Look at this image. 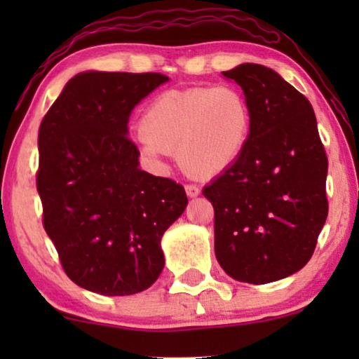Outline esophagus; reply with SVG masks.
<instances>
[{"label":"esophagus","mask_w":359,"mask_h":359,"mask_svg":"<svg viewBox=\"0 0 359 359\" xmlns=\"http://www.w3.org/2000/svg\"><path fill=\"white\" fill-rule=\"evenodd\" d=\"M184 189H186V194H188L189 198H198V196L201 194V189L196 184H186Z\"/></svg>","instance_id":"1"}]
</instances>
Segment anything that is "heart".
<instances>
[{"label":"heart","mask_w":359,"mask_h":359,"mask_svg":"<svg viewBox=\"0 0 359 359\" xmlns=\"http://www.w3.org/2000/svg\"><path fill=\"white\" fill-rule=\"evenodd\" d=\"M252 107L232 85L166 90L147 106L135 139L151 163L178 155L186 173L210 180L240 160L252 134Z\"/></svg>","instance_id":"b5f03b06"}]
</instances>
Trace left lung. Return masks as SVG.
I'll list each match as a JSON object with an SVG mask.
<instances>
[{"label": "left lung", "mask_w": 359, "mask_h": 359, "mask_svg": "<svg viewBox=\"0 0 359 359\" xmlns=\"http://www.w3.org/2000/svg\"><path fill=\"white\" fill-rule=\"evenodd\" d=\"M243 90L253 126L232 168L203 189L214 208L215 258L230 278L266 284L312 258L327 220L328 160L312 104L276 72H222Z\"/></svg>", "instance_id": "1"}]
</instances>
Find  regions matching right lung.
Listing matches in <instances>:
<instances>
[{
	"instance_id": "add662e5",
	"label": "right lung",
	"mask_w": 359,
	"mask_h": 359,
	"mask_svg": "<svg viewBox=\"0 0 359 359\" xmlns=\"http://www.w3.org/2000/svg\"><path fill=\"white\" fill-rule=\"evenodd\" d=\"M165 81L161 73H78L39 129L43 229L67 276L102 296L156 281L160 240L188 204L183 186L139 168L127 137L132 109Z\"/></svg>"
}]
</instances>
